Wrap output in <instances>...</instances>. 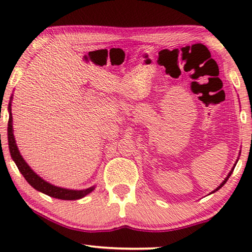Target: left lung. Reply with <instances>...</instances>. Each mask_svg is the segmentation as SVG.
Here are the masks:
<instances>
[{"mask_svg": "<svg viewBox=\"0 0 252 252\" xmlns=\"http://www.w3.org/2000/svg\"><path fill=\"white\" fill-rule=\"evenodd\" d=\"M240 153H241V151H240V152H239V157H240ZM239 157H238V159H237V160H236V162H234V164H233V167H232V168H231V170H230V172H229V173H228V176H227V177H225V178H224V180H223V181H222V182H221V183H220V186H219V187H218V188H217V189H215V190H213V191H211V192H210V193H215V192H216V191H218V190H219V189H221V188H222V187H223V186H224V183H225V182H227V181H228V179H229V178H230V176H231V174H232V172H233V169H234V167H236V164H237V162H238V160H239Z\"/></svg>", "mask_w": 252, "mask_h": 252, "instance_id": "1", "label": "left lung"}]
</instances>
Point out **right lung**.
Returning <instances> with one entry per match:
<instances>
[{
    "label": "right lung",
    "instance_id": "1",
    "mask_svg": "<svg viewBox=\"0 0 252 252\" xmlns=\"http://www.w3.org/2000/svg\"><path fill=\"white\" fill-rule=\"evenodd\" d=\"M12 99H13V94L11 95L10 103H8V125H7V141H8V149H10V153L12 159H13L14 163L18 167L19 171L22 173V176L25 178V180L31 185L34 189L39 191V192L44 193L49 197H52L60 200H79L84 198L85 195L91 193L93 190L95 189V186H92L88 189L83 190H74V189H66V188L54 186L52 183L44 180L41 178L36 172H34L32 168L28 164V162L23 159L22 155L20 153V150L16 144L14 134H13V117H12L11 112V105H12Z\"/></svg>",
    "mask_w": 252,
    "mask_h": 252
}]
</instances>
